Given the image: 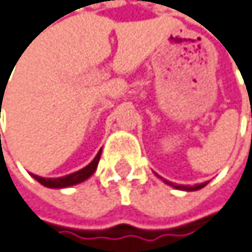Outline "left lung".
<instances>
[{
    "instance_id": "8db88e82",
    "label": "left lung",
    "mask_w": 252,
    "mask_h": 252,
    "mask_svg": "<svg viewBox=\"0 0 252 252\" xmlns=\"http://www.w3.org/2000/svg\"><path fill=\"white\" fill-rule=\"evenodd\" d=\"M167 184L172 185V187H175V188H178V189H187V191H195V189H200V188H203L206 185V184H200V185H194V187H185V185H173L172 182H167Z\"/></svg>"
}]
</instances>
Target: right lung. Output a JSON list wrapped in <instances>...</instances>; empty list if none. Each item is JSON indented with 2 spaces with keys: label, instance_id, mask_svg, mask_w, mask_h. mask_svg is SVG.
I'll return each mask as SVG.
<instances>
[{
  "label": "right lung",
  "instance_id": "right-lung-1",
  "mask_svg": "<svg viewBox=\"0 0 252 252\" xmlns=\"http://www.w3.org/2000/svg\"><path fill=\"white\" fill-rule=\"evenodd\" d=\"M100 155H101V151L97 154V157L89 163L86 167L80 169L79 172H74L71 175H67L64 178H57V179H49V178H40L37 175H32L35 181H38L41 185L44 187H49V188H65V187H70V185H76L79 182H83L85 179H88L89 176H91L95 169H97V164L100 161Z\"/></svg>",
  "mask_w": 252,
  "mask_h": 252
}]
</instances>
